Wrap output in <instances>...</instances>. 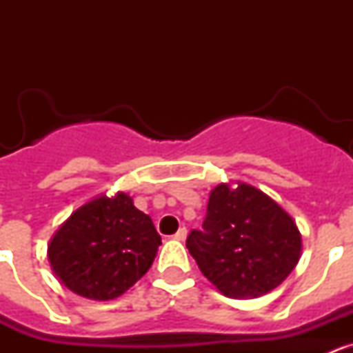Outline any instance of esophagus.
<instances>
[{"label":"esophagus","instance_id":"esophagus-1","mask_svg":"<svg viewBox=\"0 0 353 353\" xmlns=\"http://www.w3.org/2000/svg\"><path fill=\"white\" fill-rule=\"evenodd\" d=\"M174 240H185L187 239V228H180L179 232L173 235Z\"/></svg>","mask_w":353,"mask_h":353}]
</instances>
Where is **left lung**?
<instances>
[{
	"instance_id": "left-lung-1",
	"label": "left lung",
	"mask_w": 353,
	"mask_h": 353,
	"mask_svg": "<svg viewBox=\"0 0 353 353\" xmlns=\"http://www.w3.org/2000/svg\"><path fill=\"white\" fill-rule=\"evenodd\" d=\"M187 249L208 281L232 299H256L285 281L301 258V233L269 196L245 183L210 192L203 230Z\"/></svg>"
}]
</instances>
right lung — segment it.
Masks as SVG:
<instances>
[{"label": "right lung", "mask_w": 353, "mask_h": 353, "mask_svg": "<svg viewBox=\"0 0 353 353\" xmlns=\"http://www.w3.org/2000/svg\"><path fill=\"white\" fill-rule=\"evenodd\" d=\"M161 235L127 194L97 198L70 215L49 244V261L68 290L109 301L141 279Z\"/></svg>", "instance_id": "obj_1"}]
</instances>
